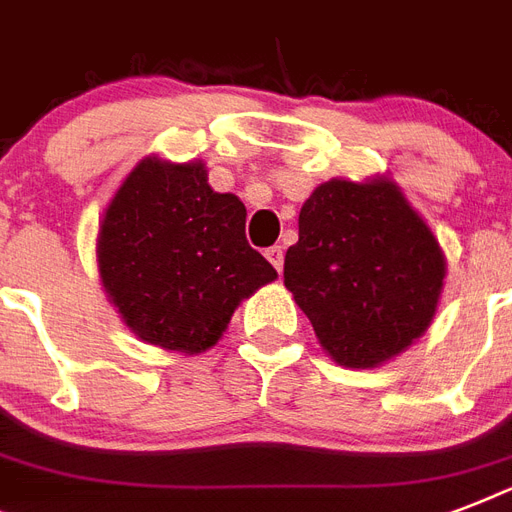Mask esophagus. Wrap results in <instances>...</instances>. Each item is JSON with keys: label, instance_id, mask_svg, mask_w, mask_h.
<instances>
[{"label": "esophagus", "instance_id": "obj_1", "mask_svg": "<svg viewBox=\"0 0 512 512\" xmlns=\"http://www.w3.org/2000/svg\"><path fill=\"white\" fill-rule=\"evenodd\" d=\"M265 257H268V263L281 273V268H284V252H281V247H268L265 249Z\"/></svg>", "mask_w": 512, "mask_h": 512}]
</instances>
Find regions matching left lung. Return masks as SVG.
<instances>
[{
  "label": "left lung",
  "mask_w": 512,
  "mask_h": 512,
  "mask_svg": "<svg viewBox=\"0 0 512 512\" xmlns=\"http://www.w3.org/2000/svg\"><path fill=\"white\" fill-rule=\"evenodd\" d=\"M446 257L390 177H332L305 199L284 287L327 356L374 369L420 340L438 311Z\"/></svg>",
  "instance_id": "1"
}]
</instances>
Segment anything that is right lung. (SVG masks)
Masks as SVG:
<instances>
[{"mask_svg": "<svg viewBox=\"0 0 512 512\" xmlns=\"http://www.w3.org/2000/svg\"><path fill=\"white\" fill-rule=\"evenodd\" d=\"M244 223L239 196L212 191L204 162L140 159L100 220L95 252L108 303L148 345L204 353L241 300L276 279Z\"/></svg>", "mask_w": 512, "mask_h": 512, "instance_id": "obj_1", "label": "right lung"}]
</instances>
